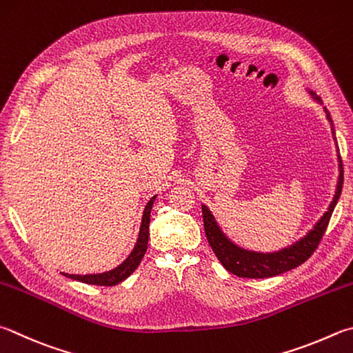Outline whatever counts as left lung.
<instances>
[{
  "label": "left lung",
  "mask_w": 353,
  "mask_h": 353,
  "mask_svg": "<svg viewBox=\"0 0 353 353\" xmlns=\"http://www.w3.org/2000/svg\"><path fill=\"white\" fill-rule=\"evenodd\" d=\"M310 99L316 101L318 105H323L316 94L307 89ZM325 112V119L329 120L330 130L333 140H335L336 146V162H338V179L335 193H333L332 201L327 207V211H324L323 216L315 222L309 232H307L303 238L292 242L290 245L283 247L274 252H258V250H250L245 247H241L233 239H230L227 233L223 232L219 222L216 221L214 214L211 213L208 205L202 203V214H203V228L205 234H207L208 243L213 248L217 259L221 261L223 268H227L230 273L236 274L239 278H252V279H264L278 276L281 273H285L292 268H296L310 258V254L315 252L319 241H321L323 234L327 228V223L330 221V216L333 210L336 207V202L339 196H341L343 190V162L341 156H339V148L335 137V128H333V120L330 117V112L323 108Z\"/></svg>",
  "instance_id": "1"
}]
</instances>
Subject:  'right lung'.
I'll list each match as a JSON object with an SVG mask.
<instances>
[{"label":"right lung","instance_id":"obj_1","mask_svg":"<svg viewBox=\"0 0 353 353\" xmlns=\"http://www.w3.org/2000/svg\"><path fill=\"white\" fill-rule=\"evenodd\" d=\"M156 196H152L148 203L145 205L143 210V216H142V223H140V230H139V238L134 243L132 252L128 254V258L119 264L117 267H114L112 270H108L103 273H89V274H69V273H63L66 278L80 281V283L85 284H92V285H117L121 281H125L128 276L136 272V268L139 267L140 262H142L143 256L146 253V248H148V236H150V219H151V210H152V203L156 201Z\"/></svg>","mask_w":353,"mask_h":353}]
</instances>
